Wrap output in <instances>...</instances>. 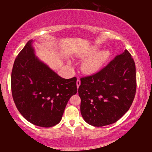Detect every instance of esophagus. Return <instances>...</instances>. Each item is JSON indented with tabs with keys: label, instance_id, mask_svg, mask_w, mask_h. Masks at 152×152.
Instances as JSON below:
<instances>
[{
	"label": "esophagus",
	"instance_id": "obj_1",
	"mask_svg": "<svg viewBox=\"0 0 152 152\" xmlns=\"http://www.w3.org/2000/svg\"><path fill=\"white\" fill-rule=\"evenodd\" d=\"M80 85V80L79 79H77V80H76V86L78 88Z\"/></svg>",
	"mask_w": 152,
	"mask_h": 152
}]
</instances>
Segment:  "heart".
<instances>
[{
  "label": "heart",
  "instance_id": "b5f03b06",
  "mask_svg": "<svg viewBox=\"0 0 152 152\" xmlns=\"http://www.w3.org/2000/svg\"><path fill=\"white\" fill-rule=\"evenodd\" d=\"M99 50V46L93 45L89 48L85 52L80 56L82 58H87L82 64V70L87 74H92L97 72L102 68L104 64L109 60L110 51L109 50H102L95 53Z\"/></svg>",
  "mask_w": 152,
  "mask_h": 152
}]
</instances>
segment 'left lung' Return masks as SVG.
Masks as SVG:
<instances>
[{"label": "left lung", "instance_id": "left-lung-1", "mask_svg": "<svg viewBox=\"0 0 152 152\" xmlns=\"http://www.w3.org/2000/svg\"><path fill=\"white\" fill-rule=\"evenodd\" d=\"M80 80L78 94L84 121L94 127L112 124L125 114L134 100L135 61L125 50L102 70Z\"/></svg>", "mask_w": 152, "mask_h": 152}]
</instances>
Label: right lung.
Here are the masks:
<instances>
[{
    "instance_id": "right-lung-1",
    "label": "right lung",
    "mask_w": 152,
    "mask_h": 152,
    "mask_svg": "<svg viewBox=\"0 0 152 152\" xmlns=\"http://www.w3.org/2000/svg\"><path fill=\"white\" fill-rule=\"evenodd\" d=\"M30 40L15 60L11 91L25 119L42 127L58 124L69 99L76 94V78L65 79L36 57Z\"/></svg>"
}]
</instances>
